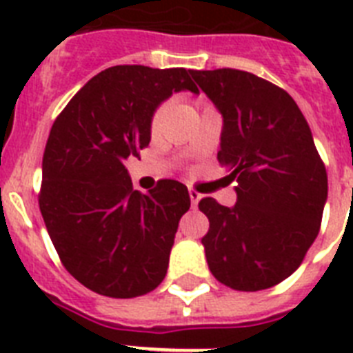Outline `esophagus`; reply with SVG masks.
Wrapping results in <instances>:
<instances>
[{"label":"esophagus","instance_id":"34e87169","mask_svg":"<svg viewBox=\"0 0 353 353\" xmlns=\"http://www.w3.org/2000/svg\"><path fill=\"white\" fill-rule=\"evenodd\" d=\"M188 196H190V203H192V207H196L199 199H201V194H199L196 188H188Z\"/></svg>","mask_w":353,"mask_h":353}]
</instances>
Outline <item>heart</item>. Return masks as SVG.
<instances>
[{"mask_svg": "<svg viewBox=\"0 0 353 353\" xmlns=\"http://www.w3.org/2000/svg\"><path fill=\"white\" fill-rule=\"evenodd\" d=\"M161 113H163V108H159V110H157V112H155V115H154V126L155 124H157V121H159V117H161Z\"/></svg>", "mask_w": 353, "mask_h": 353, "instance_id": "1", "label": "heart"}]
</instances>
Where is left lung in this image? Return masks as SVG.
Wrapping results in <instances>:
<instances>
[{
    "label": "left lung",
    "mask_w": 353,
    "mask_h": 353,
    "mask_svg": "<svg viewBox=\"0 0 353 353\" xmlns=\"http://www.w3.org/2000/svg\"><path fill=\"white\" fill-rule=\"evenodd\" d=\"M223 115L218 161L236 179L232 209L203 198L210 273L236 291L295 273L321 229L328 176L306 119L279 85L240 69L190 71Z\"/></svg>",
    "instance_id": "8db88e82"
}]
</instances>
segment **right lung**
Here are the masks:
<instances>
[{"label": "right lung", "mask_w": 353, "mask_h": 353, "mask_svg": "<svg viewBox=\"0 0 353 353\" xmlns=\"http://www.w3.org/2000/svg\"><path fill=\"white\" fill-rule=\"evenodd\" d=\"M188 73L104 69L52 124L38 205L63 268L99 295L133 299L165 279L190 196L176 179H161L150 194L133 190L124 163L148 146L152 115L172 91L198 93Z\"/></svg>", "instance_id": "right-lung-1"}]
</instances>
